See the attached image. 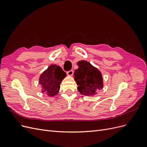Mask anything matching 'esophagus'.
<instances>
[{
    "mask_svg": "<svg viewBox=\"0 0 147 147\" xmlns=\"http://www.w3.org/2000/svg\"><path fill=\"white\" fill-rule=\"evenodd\" d=\"M73 74H74V71L72 70L68 71V72H67V75L68 76H72Z\"/></svg>",
    "mask_w": 147,
    "mask_h": 147,
    "instance_id": "esophagus-1",
    "label": "esophagus"
}]
</instances>
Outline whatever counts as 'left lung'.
<instances>
[{
    "mask_svg": "<svg viewBox=\"0 0 147 147\" xmlns=\"http://www.w3.org/2000/svg\"><path fill=\"white\" fill-rule=\"evenodd\" d=\"M78 68L74 72V80L81 94L91 96L97 94L103 88V78L100 70L86 61L77 63Z\"/></svg>",
    "mask_w": 147,
    "mask_h": 147,
    "instance_id": "left-lung-1",
    "label": "left lung"
}]
</instances>
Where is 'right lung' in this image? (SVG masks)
Masks as SVG:
<instances>
[{"label": "right lung", "instance_id": "right-lung-1", "mask_svg": "<svg viewBox=\"0 0 147 147\" xmlns=\"http://www.w3.org/2000/svg\"><path fill=\"white\" fill-rule=\"evenodd\" d=\"M65 77L66 73L59 66L51 64L39 77L42 92L51 97L57 95L60 90L61 83Z\"/></svg>", "mask_w": 147, "mask_h": 147}]
</instances>
